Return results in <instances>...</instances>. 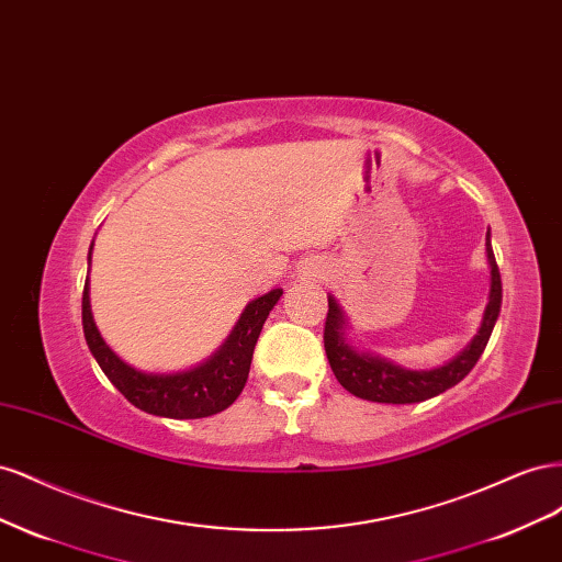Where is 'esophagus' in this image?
Here are the masks:
<instances>
[{"instance_id": "1", "label": "esophagus", "mask_w": 562, "mask_h": 562, "mask_svg": "<svg viewBox=\"0 0 562 562\" xmlns=\"http://www.w3.org/2000/svg\"><path fill=\"white\" fill-rule=\"evenodd\" d=\"M302 274L312 279H323V274H326V265L321 260H307L302 265Z\"/></svg>"}]
</instances>
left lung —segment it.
I'll use <instances>...</instances> for the list:
<instances>
[{"label":"left lung","mask_w":562,"mask_h":562,"mask_svg":"<svg viewBox=\"0 0 562 562\" xmlns=\"http://www.w3.org/2000/svg\"><path fill=\"white\" fill-rule=\"evenodd\" d=\"M485 250L490 262V297L479 335H475L471 339V345L462 353H457L450 363L434 370H407L396 366L394 361L382 359L378 353L356 351L345 337V314L339 310L337 300L328 295V316L326 328H323V347H326L328 363L335 372L337 382L342 384L349 394L363 401L394 405L434 398L438 394H443L446 389L454 386L457 382H462L473 370V366L479 363L502 310V277L495 252H492L490 229L485 236Z\"/></svg>","instance_id":"left-lung-1"}]
</instances>
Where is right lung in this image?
Instances as JSON below:
<instances>
[{
    "mask_svg": "<svg viewBox=\"0 0 562 562\" xmlns=\"http://www.w3.org/2000/svg\"><path fill=\"white\" fill-rule=\"evenodd\" d=\"M281 295V288H274V291H269L267 295L252 300L244 310L241 318L236 321V326L225 339V345L220 347L206 363L182 372L159 375V372L135 370L133 366L119 359V356L108 347L105 339L100 337L91 314L87 279L81 295L83 337H87V345L93 353V359L103 368L108 380L122 391L135 407H140V411L149 415L171 419L211 417L215 413H223L225 407H229L239 398L248 380L255 342H258L265 321L269 312L274 310V304Z\"/></svg>",
    "mask_w": 562,
    "mask_h": 562,
    "instance_id": "obj_1",
    "label": "right lung"
}]
</instances>
